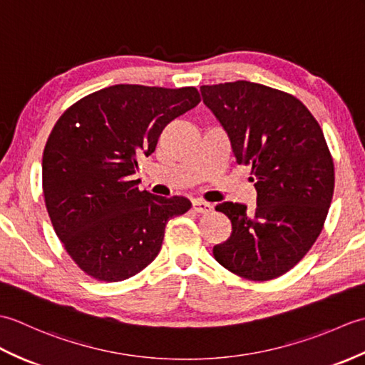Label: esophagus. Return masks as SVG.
Instances as JSON below:
<instances>
[{
	"label": "esophagus",
	"instance_id": "obj_1",
	"mask_svg": "<svg viewBox=\"0 0 365 365\" xmlns=\"http://www.w3.org/2000/svg\"><path fill=\"white\" fill-rule=\"evenodd\" d=\"M192 208H195V212H197V213H210L213 210V205L205 202V200L196 199V200H192Z\"/></svg>",
	"mask_w": 365,
	"mask_h": 365
}]
</instances>
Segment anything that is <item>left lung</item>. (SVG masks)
Masks as SVG:
<instances>
[{
	"instance_id": "obj_1",
	"label": "left lung",
	"mask_w": 365,
	"mask_h": 365,
	"mask_svg": "<svg viewBox=\"0 0 365 365\" xmlns=\"http://www.w3.org/2000/svg\"><path fill=\"white\" fill-rule=\"evenodd\" d=\"M221 122L238 165H250L257 190L252 212L222 202L216 210L232 234L215 259L240 277L269 281L285 274L319 238L334 192V163L322 127L292 94L251 81L200 86Z\"/></svg>"
}]
</instances>
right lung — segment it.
I'll return each mask as SVG.
<instances>
[{
    "label": "right lung",
    "mask_w": 365,
    "mask_h": 365,
    "mask_svg": "<svg viewBox=\"0 0 365 365\" xmlns=\"http://www.w3.org/2000/svg\"><path fill=\"white\" fill-rule=\"evenodd\" d=\"M200 102L196 88L115 84L83 97L54 123L42 158L46 212L88 276L119 282L157 257L166 224L187 197L155 196L133 180L170 120Z\"/></svg>",
    "instance_id": "1"
}]
</instances>
